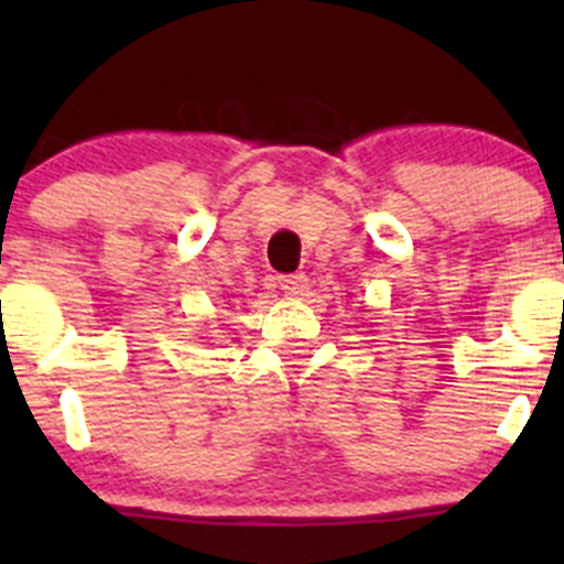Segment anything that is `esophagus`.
<instances>
[{
    "label": "esophagus",
    "instance_id": "1",
    "mask_svg": "<svg viewBox=\"0 0 564 564\" xmlns=\"http://www.w3.org/2000/svg\"><path fill=\"white\" fill-rule=\"evenodd\" d=\"M278 286H281L283 294H289V297H303L305 289H308V278H305L303 272H292V275L278 278Z\"/></svg>",
    "mask_w": 564,
    "mask_h": 564
}]
</instances>
